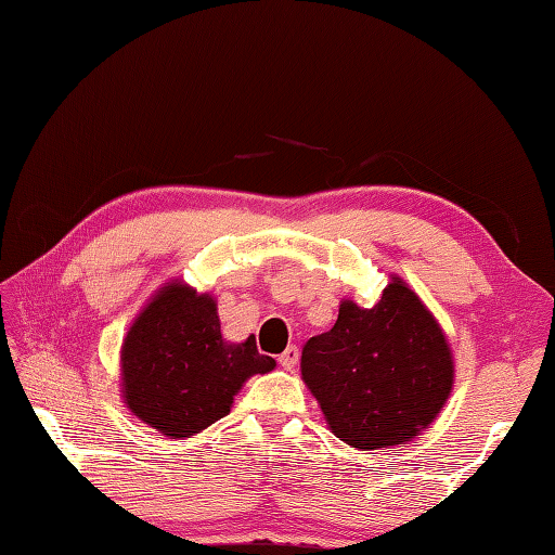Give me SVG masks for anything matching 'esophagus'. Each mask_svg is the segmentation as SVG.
<instances>
[{
  "label": "esophagus",
  "instance_id": "obj_1",
  "mask_svg": "<svg viewBox=\"0 0 555 555\" xmlns=\"http://www.w3.org/2000/svg\"><path fill=\"white\" fill-rule=\"evenodd\" d=\"M298 360H300V350H298L296 346H288V348L279 356V364H281V367H284V370H288V372L296 370Z\"/></svg>",
  "mask_w": 555,
  "mask_h": 555
}]
</instances>
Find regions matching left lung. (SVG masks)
I'll list each match as a JSON object with an SVG mask.
<instances>
[{
    "label": "left lung",
    "mask_w": 555,
    "mask_h": 555,
    "mask_svg": "<svg viewBox=\"0 0 555 555\" xmlns=\"http://www.w3.org/2000/svg\"><path fill=\"white\" fill-rule=\"evenodd\" d=\"M300 372L328 429L367 451L415 439L453 388L443 328L398 276L374 308L340 302L332 332L305 344Z\"/></svg>",
    "instance_id": "8db88e82"
}]
</instances>
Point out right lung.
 <instances>
[{
	"mask_svg": "<svg viewBox=\"0 0 555 555\" xmlns=\"http://www.w3.org/2000/svg\"><path fill=\"white\" fill-rule=\"evenodd\" d=\"M276 360L257 350L255 336L229 344L217 300L181 281L157 291L128 328L121 346L126 408L169 439H191L227 417L233 396Z\"/></svg>",
	"mask_w": 555,
	"mask_h": 555,
	"instance_id": "obj_1",
	"label": "right lung"
}]
</instances>
